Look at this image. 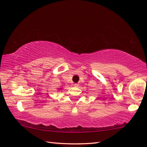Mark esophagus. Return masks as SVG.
Instances as JSON below:
<instances>
[{
  "label": "esophagus",
  "mask_w": 147,
  "mask_h": 147,
  "mask_svg": "<svg viewBox=\"0 0 147 147\" xmlns=\"http://www.w3.org/2000/svg\"><path fill=\"white\" fill-rule=\"evenodd\" d=\"M74 86H76V87H78V86H79V84H78V83H74Z\"/></svg>",
  "instance_id": "1"
}]
</instances>
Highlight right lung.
Segmentation results:
<instances>
[{"label": "right lung", "mask_w": 147, "mask_h": 147, "mask_svg": "<svg viewBox=\"0 0 147 147\" xmlns=\"http://www.w3.org/2000/svg\"><path fill=\"white\" fill-rule=\"evenodd\" d=\"M59 90H60V88H59ZM61 90H62V88H61Z\"/></svg>", "instance_id": "add662e5"}]
</instances>
